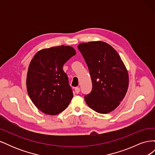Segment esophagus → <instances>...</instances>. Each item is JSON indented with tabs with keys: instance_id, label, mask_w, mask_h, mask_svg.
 <instances>
[{
	"instance_id": "obj_1",
	"label": "esophagus",
	"mask_w": 155,
	"mask_h": 155,
	"mask_svg": "<svg viewBox=\"0 0 155 155\" xmlns=\"http://www.w3.org/2000/svg\"><path fill=\"white\" fill-rule=\"evenodd\" d=\"M79 91H80V88H79V87H76V88H75V92H76V94H79Z\"/></svg>"
}]
</instances>
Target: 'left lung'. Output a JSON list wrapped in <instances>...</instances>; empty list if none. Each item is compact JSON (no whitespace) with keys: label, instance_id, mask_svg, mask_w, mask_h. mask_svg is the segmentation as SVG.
Here are the masks:
<instances>
[{"label":"left lung","instance_id":"obj_1","mask_svg":"<svg viewBox=\"0 0 155 155\" xmlns=\"http://www.w3.org/2000/svg\"><path fill=\"white\" fill-rule=\"evenodd\" d=\"M90 72L92 90L85 96L89 107L101 114L114 110L123 100L129 87V74L117 51L104 41L78 46Z\"/></svg>","mask_w":155,"mask_h":155}]
</instances>
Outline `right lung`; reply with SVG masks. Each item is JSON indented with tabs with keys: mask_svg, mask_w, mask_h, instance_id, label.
Here are the masks:
<instances>
[{
	"mask_svg": "<svg viewBox=\"0 0 155 155\" xmlns=\"http://www.w3.org/2000/svg\"><path fill=\"white\" fill-rule=\"evenodd\" d=\"M76 54L70 46L61 45L39 50L28 69L26 88L35 107L48 115L63 111L73 97L64 64Z\"/></svg>",
	"mask_w": 155,
	"mask_h": 155,
	"instance_id": "add662e5",
	"label": "right lung"
}]
</instances>
